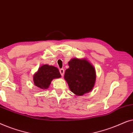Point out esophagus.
Instances as JSON below:
<instances>
[{
  "mask_svg": "<svg viewBox=\"0 0 133 133\" xmlns=\"http://www.w3.org/2000/svg\"><path fill=\"white\" fill-rule=\"evenodd\" d=\"M59 71H60V73H61V75H62V76H63V74H64V73H65V70H64V69H63V68L60 69Z\"/></svg>",
  "mask_w": 133,
  "mask_h": 133,
  "instance_id": "34e87169",
  "label": "esophagus"
}]
</instances>
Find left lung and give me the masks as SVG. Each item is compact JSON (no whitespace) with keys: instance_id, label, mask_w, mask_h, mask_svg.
Listing matches in <instances>:
<instances>
[{"instance_id":"1","label":"left lung","mask_w":133,"mask_h":133,"mask_svg":"<svg viewBox=\"0 0 133 133\" xmlns=\"http://www.w3.org/2000/svg\"><path fill=\"white\" fill-rule=\"evenodd\" d=\"M68 65L64 77L70 90L77 96L91 91L96 81V71L92 65L87 60L77 58L71 60Z\"/></svg>"}]
</instances>
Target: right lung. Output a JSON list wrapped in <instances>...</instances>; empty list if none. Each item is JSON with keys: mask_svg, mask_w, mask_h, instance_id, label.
I'll use <instances>...</instances> for the list:
<instances>
[{"mask_svg": "<svg viewBox=\"0 0 133 133\" xmlns=\"http://www.w3.org/2000/svg\"><path fill=\"white\" fill-rule=\"evenodd\" d=\"M61 77L59 71L55 66L43 65L40 67L38 71L34 75V83L36 87L43 89H47L53 79Z\"/></svg>", "mask_w": 133, "mask_h": 133, "instance_id": "1", "label": "right lung"}]
</instances>
